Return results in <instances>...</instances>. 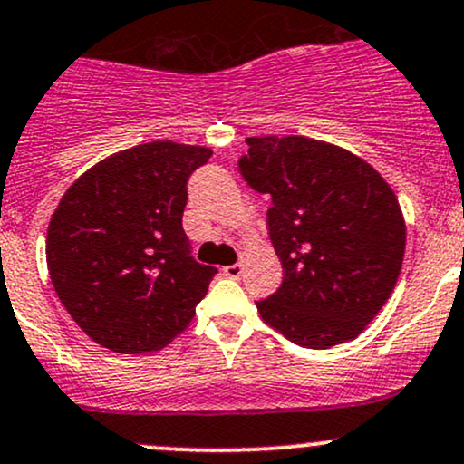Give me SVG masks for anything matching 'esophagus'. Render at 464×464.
<instances>
[{
	"label": "esophagus",
	"instance_id": "1",
	"mask_svg": "<svg viewBox=\"0 0 464 464\" xmlns=\"http://www.w3.org/2000/svg\"><path fill=\"white\" fill-rule=\"evenodd\" d=\"M222 273L227 275V277H231V279H240L242 273H244V266H242V264H231V266H224Z\"/></svg>",
	"mask_w": 464,
	"mask_h": 464
}]
</instances>
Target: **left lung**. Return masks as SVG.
I'll return each mask as SVG.
<instances>
[{"instance_id":"8db88e82","label":"left lung","mask_w":464,"mask_h":464,"mask_svg":"<svg viewBox=\"0 0 464 464\" xmlns=\"http://www.w3.org/2000/svg\"><path fill=\"white\" fill-rule=\"evenodd\" d=\"M237 171L268 193V236L282 286L262 319L304 348L359 337L388 302L405 253V222L388 182L359 156L304 136H253Z\"/></svg>"}]
</instances>
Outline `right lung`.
Returning a JSON list of instances; mask_svg holds the SVG:
<instances>
[{
    "mask_svg": "<svg viewBox=\"0 0 464 464\" xmlns=\"http://www.w3.org/2000/svg\"><path fill=\"white\" fill-rule=\"evenodd\" d=\"M211 150L156 140L85 171L48 227L53 286L76 325L121 354L162 348L189 325L218 273L191 256L187 182Z\"/></svg>",
    "mask_w": 464,
    "mask_h": 464,
    "instance_id": "obj_1",
    "label": "right lung"
}]
</instances>
